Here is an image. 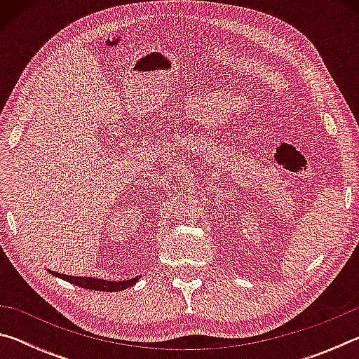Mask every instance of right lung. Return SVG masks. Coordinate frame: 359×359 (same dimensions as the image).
Segmentation results:
<instances>
[{"label":"right lung","instance_id":"obj_1","mask_svg":"<svg viewBox=\"0 0 359 359\" xmlns=\"http://www.w3.org/2000/svg\"><path fill=\"white\" fill-rule=\"evenodd\" d=\"M58 278H63V280L69 282L72 285H77V287L85 288V290H95V291H120L126 290L135 285L139 277L130 278V280H121V282H111V280H102V278H95V277H74V276H66V274H58V272L48 271Z\"/></svg>","mask_w":359,"mask_h":359}]
</instances>
